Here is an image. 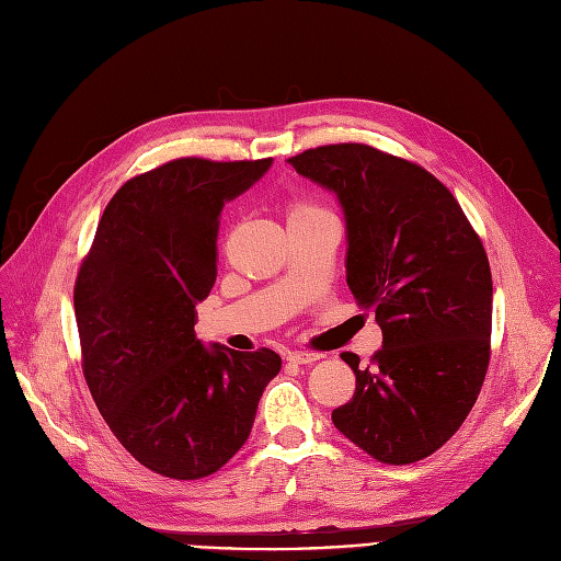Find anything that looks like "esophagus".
<instances>
[{"instance_id": "esophagus-1", "label": "esophagus", "mask_w": 561, "mask_h": 561, "mask_svg": "<svg viewBox=\"0 0 561 561\" xmlns=\"http://www.w3.org/2000/svg\"><path fill=\"white\" fill-rule=\"evenodd\" d=\"M321 354H314V351H294V354H288L286 360L294 363V365H312L317 360H321Z\"/></svg>"}]
</instances>
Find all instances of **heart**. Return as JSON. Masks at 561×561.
Wrapping results in <instances>:
<instances>
[{"label": "heart", "instance_id": "heart-1", "mask_svg": "<svg viewBox=\"0 0 561 561\" xmlns=\"http://www.w3.org/2000/svg\"><path fill=\"white\" fill-rule=\"evenodd\" d=\"M317 213H328L323 210L321 205H317L314 201L309 198H296L288 205V219H296V217H309V215H317Z\"/></svg>", "mask_w": 561, "mask_h": 561}]
</instances>
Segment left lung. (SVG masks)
Returning <instances> with one entry per match:
<instances>
[{
  "mask_svg": "<svg viewBox=\"0 0 561 561\" xmlns=\"http://www.w3.org/2000/svg\"><path fill=\"white\" fill-rule=\"evenodd\" d=\"M333 190L346 217V284L377 314L383 346L358 367L333 423L383 465H411L460 430L490 365L492 275L460 203L423 165L365 142L288 159Z\"/></svg>",
  "mask_w": 561,
  "mask_h": 561,
  "instance_id": "1",
  "label": "left lung"
}]
</instances>
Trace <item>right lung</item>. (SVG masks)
Wrapping results in <instances>:
<instances>
[{
  "mask_svg": "<svg viewBox=\"0 0 561 561\" xmlns=\"http://www.w3.org/2000/svg\"><path fill=\"white\" fill-rule=\"evenodd\" d=\"M270 163L180 157L127 180L78 267L82 375L117 442L165 479L198 481L231 460L282 367L273 348H205L194 333L224 203Z\"/></svg>",
  "mask_w": 561,
  "mask_h": 561,
  "instance_id": "right-lung-1",
  "label": "right lung"
}]
</instances>
